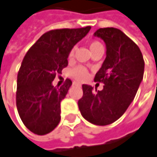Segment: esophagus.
I'll use <instances>...</instances> for the list:
<instances>
[{
  "instance_id": "esophagus-1",
  "label": "esophagus",
  "mask_w": 157,
  "mask_h": 157,
  "mask_svg": "<svg viewBox=\"0 0 157 157\" xmlns=\"http://www.w3.org/2000/svg\"><path fill=\"white\" fill-rule=\"evenodd\" d=\"M73 85H81V83H80V82H73Z\"/></svg>"
}]
</instances>
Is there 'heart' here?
<instances>
[{"mask_svg": "<svg viewBox=\"0 0 157 157\" xmlns=\"http://www.w3.org/2000/svg\"><path fill=\"white\" fill-rule=\"evenodd\" d=\"M99 45H101L100 43H98V42H93V43H91V44H90V49H93V48L96 47V46H99ZM74 52H75V49H73V50L70 52L69 56L72 57V56L74 55ZM72 75H73V76L75 79H77L79 81H82V80H84V79L87 77V71H86V69L83 68V67H77V68H75V70H73Z\"/></svg>", "mask_w": 157, "mask_h": 157, "instance_id": "1", "label": "heart"}]
</instances>
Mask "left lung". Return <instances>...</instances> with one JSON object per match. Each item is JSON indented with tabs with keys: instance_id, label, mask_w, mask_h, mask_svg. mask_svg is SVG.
I'll return each instance as SVG.
<instances>
[{
	"instance_id": "8db88e82",
	"label": "left lung",
	"mask_w": 157,
	"mask_h": 157,
	"mask_svg": "<svg viewBox=\"0 0 157 157\" xmlns=\"http://www.w3.org/2000/svg\"><path fill=\"white\" fill-rule=\"evenodd\" d=\"M94 36L102 39L106 57L94 81L105 83L102 91L82 84L78 101L82 117L96 125H107L119 119L133 102L143 81L144 62L139 47L116 28H100Z\"/></svg>"
}]
</instances>
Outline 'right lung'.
I'll use <instances>...</instances> for the list:
<instances>
[{"label":"right lung","mask_w":157,"mask_h":157,"mask_svg":"<svg viewBox=\"0 0 157 157\" xmlns=\"http://www.w3.org/2000/svg\"><path fill=\"white\" fill-rule=\"evenodd\" d=\"M90 29L87 26L47 32L25 54L17 76L16 105L22 123L33 134L46 135L58 125L61 101L72 81L67 79L61 87H54L52 81L68 65L70 52Z\"/></svg>","instance_id":"right-lung-1"}]
</instances>
